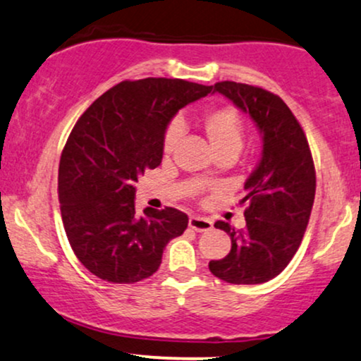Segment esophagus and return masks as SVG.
I'll list each match as a JSON object with an SVG mask.
<instances>
[{
  "label": "esophagus",
  "mask_w": 361,
  "mask_h": 361,
  "mask_svg": "<svg viewBox=\"0 0 361 361\" xmlns=\"http://www.w3.org/2000/svg\"><path fill=\"white\" fill-rule=\"evenodd\" d=\"M188 225L190 228L195 230V232H207V230H212V227H214L212 220L205 219V216H197V215L190 216Z\"/></svg>",
  "instance_id": "1"
}]
</instances>
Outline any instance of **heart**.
Instances as JSON below:
<instances>
[{"mask_svg": "<svg viewBox=\"0 0 361 361\" xmlns=\"http://www.w3.org/2000/svg\"><path fill=\"white\" fill-rule=\"evenodd\" d=\"M202 128L205 131L208 141L215 149L216 156H237L244 145V121L237 109L230 106L215 107L207 111L202 116ZM181 136V126L171 123L166 128L163 136V153L169 154L175 149L178 139ZM205 180H210V175H205Z\"/></svg>", "mask_w": 361, "mask_h": 361, "instance_id": "heart-1", "label": "heart"}]
</instances>
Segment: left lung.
<instances>
[{"label": "left lung", "instance_id": "obj_1", "mask_svg": "<svg viewBox=\"0 0 361 361\" xmlns=\"http://www.w3.org/2000/svg\"><path fill=\"white\" fill-rule=\"evenodd\" d=\"M247 112L262 133V158L245 181V228L215 224L232 240L228 255L210 260V272L230 284L274 279L294 257L314 203L316 171L301 124L279 95L262 87L224 80L212 85Z\"/></svg>", "mask_w": 361, "mask_h": 361}]
</instances>
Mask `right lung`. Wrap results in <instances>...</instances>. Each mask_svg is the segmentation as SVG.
I'll return each mask as SVG.
<instances>
[{
    "label": "right lung",
    "mask_w": 361,
    "mask_h": 361,
    "mask_svg": "<svg viewBox=\"0 0 361 361\" xmlns=\"http://www.w3.org/2000/svg\"><path fill=\"white\" fill-rule=\"evenodd\" d=\"M210 92L181 79L124 80L73 126L60 156V212L73 254L99 279L133 284L153 276L168 242L188 227L171 207L139 215L134 181L161 164L171 117Z\"/></svg>",
    "instance_id": "obj_1"
}]
</instances>
